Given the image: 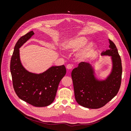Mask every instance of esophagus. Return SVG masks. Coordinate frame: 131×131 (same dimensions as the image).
Listing matches in <instances>:
<instances>
[{
  "instance_id": "esophagus-1",
  "label": "esophagus",
  "mask_w": 131,
  "mask_h": 131,
  "mask_svg": "<svg viewBox=\"0 0 131 131\" xmlns=\"http://www.w3.org/2000/svg\"><path fill=\"white\" fill-rule=\"evenodd\" d=\"M66 68H67V69L70 70V69H72V66L71 65V64H68V65L67 66Z\"/></svg>"
}]
</instances>
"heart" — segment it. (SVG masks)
I'll list each match as a JSON object with an SVG mask.
<instances>
[{
	"label": "heart",
	"mask_w": 131,
	"mask_h": 131,
	"mask_svg": "<svg viewBox=\"0 0 131 131\" xmlns=\"http://www.w3.org/2000/svg\"><path fill=\"white\" fill-rule=\"evenodd\" d=\"M89 40L85 37H79L75 39H71L66 41L64 43V49L68 51H74L81 48L88 43ZM97 49L96 43L91 42L85 49L79 51L76 57L79 61H86L90 58L94 54Z\"/></svg>",
	"instance_id": "obj_1"
}]
</instances>
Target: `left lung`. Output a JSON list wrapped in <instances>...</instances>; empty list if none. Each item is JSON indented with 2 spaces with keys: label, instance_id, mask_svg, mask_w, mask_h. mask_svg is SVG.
<instances>
[{
  "label": "left lung",
  "instance_id": "left-lung-1",
  "mask_svg": "<svg viewBox=\"0 0 131 131\" xmlns=\"http://www.w3.org/2000/svg\"><path fill=\"white\" fill-rule=\"evenodd\" d=\"M109 41L110 49L101 54L112 56L113 68L105 80H97L92 67L89 63L80 62L72 72L75 100L79 105L85 108H102L119 91L122 72L121 59L116 45L110 39Z\"/></svg>",
  "mask_w": 131,
  "mask_h": 131
}]
</instances>
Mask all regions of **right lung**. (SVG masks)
<instances>
[{
	"label": "right lung",
	"mask_w": 131,
	"mask_h": 131,
	"mask_svg": "<svg viewBox=\"0 0 131 131\" xmlns=\"http://www.w3.org/2000/svg\"><path fill=\"white\" fill-rule=\"evenodd\" d=\"M30 31L21 37L16 43L11 58L10 72L15 93L21 100L34 106L43 107L53 102L59 82L66 74L64 65L51 67L41 74L29 72L19 59L20 47L32 35Z\"/></svg>",
	"instance_id": "obj_1"
}]
</instances>
